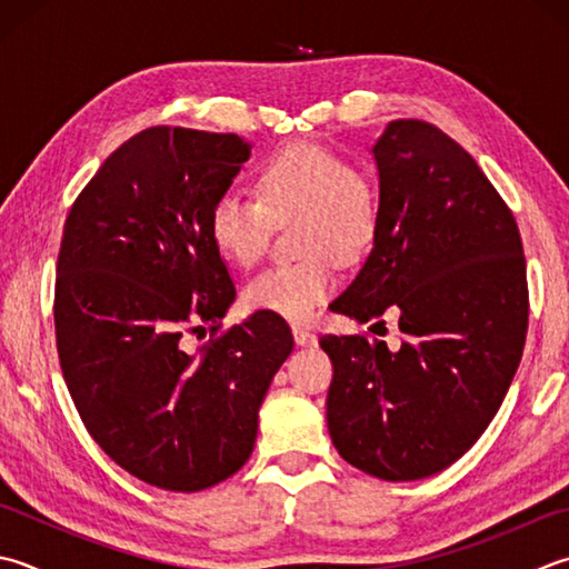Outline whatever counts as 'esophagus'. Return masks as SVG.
<instances>
[{
    "label": "esophagus",
    "instance_id": "1",
    "mask_svg": "<svg viewBox=\"0 0 569 569\" xmlns=\"http://www.w3.org/2000/svg\"><path fill=\"white\" fill-rule=\"evenodd\" d=\"M293 338H296L298 345H303V348H308V345H316V342H318L316 332H310V330L303 328V326H293Z\"/></svg>",
    "mask_w": 569,
    "mask_h": 569
}]
</instances>
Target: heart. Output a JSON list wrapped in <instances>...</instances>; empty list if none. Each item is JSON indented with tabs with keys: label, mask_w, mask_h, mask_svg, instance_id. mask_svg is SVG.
Returning <instances> with one entry per match:
<instances>
[{
	"label": "heart",
	"mask_w": 569,
	"mask_h": 569,
	"mask_svg": "<svg viewBox=\"0 0 569 569\" xmlns=\"http://www.w3.org/2000/svg\"><path fill=\"white\" fill-rule=\"evenodd\" d=\"M253 194L224 192L209 209V237L239 266H253L269 247L273 221H293L303 259L276 263L243 286L253 310L306 320L338 288V261L372 247L382 219V192L365 164L313 140L288 142L253 172Z\"/></svg>",
	"instance_id": "heart-1"
}]
</instances>
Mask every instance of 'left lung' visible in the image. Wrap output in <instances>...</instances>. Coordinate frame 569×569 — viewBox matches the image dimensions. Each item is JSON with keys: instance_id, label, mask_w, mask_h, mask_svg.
Here are the masks:
<instances>
[{"instance_id": "8db88e82", "label": "left lung", "mask_w": 569, "mask_h": 569, "mask_svg": "<svg viewBox=\"0 0 569 569\" xmlns=\"http://www.w3.org/2000/svg\"><path fill=\"white\" fill-rule=\"evenodd\" d=\"M382 219L332 310H397L399 348L322 336L328 429L345 461L385 481L439 473L491 425L522 358L528 276L510 207L481 167L427 120H392L375 144Z\"/></svg>"}]
</instances>
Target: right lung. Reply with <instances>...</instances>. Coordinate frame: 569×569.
Returning a JSON list of instances; mask_svg holds the SVG:
<instances>
[{
  "label": "right lung",
  "mask_w": 569,
  "mask_h": 569,
  "mask_svg": "<svg viewBox=\"0 0 569 569\" xmlns=\"http://www.w3.org/2000/svg\"><path fill=\"white\" fill-rule=\"evenodd\" d=\"M249 160L233 132L154 126L108 154L69 209L56 350L88 433L120 469L197 493L253 451L259 407L293 350L281 316L221 328L237 298L209 209ZM210 326L197 353L183 336Z\"/></svg>",
  "instance_id": "1"
}]
</instances>
